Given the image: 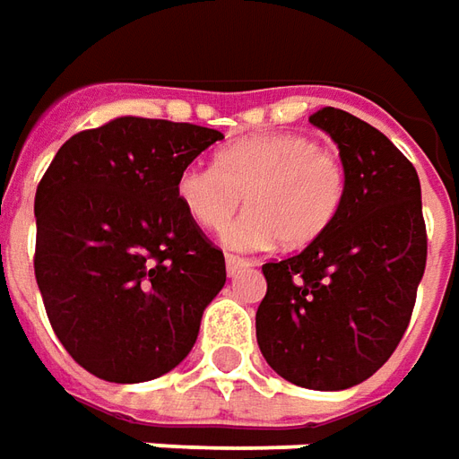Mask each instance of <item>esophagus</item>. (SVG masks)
Here are the masks:
<instances>
[{"mask_svg":"<svg viewBox=\"0 0 459 459\" xmlns=\"http://www.w3.org/2000/svg\"><path fill=\"white\" fill-rule=\"evenodd\" d=\"M253 261L248 258H238V255H226V271H229L230 278H236L238 273H243L246 268H251Z\"/></svg>","mask_w":459,"mask_h":459,"instance_id":"esophagus-1","label":"esophagus"}]
</instances>
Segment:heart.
Returning <instances> with one entry per match:
<instances>
[{
	"mask_svg": "<svg viewBox=\"0 0 459 459\" xmlns=\"http://www.w3.org/2000/svg\"><path fill=\"white\" fill-rule=\"evenodd\" d=\"M348 171L335 152L298 131L248 136L223 146L213 166L188 163L176 178L184 213L204 230H223L236 251H255L281 238L285 248L316 240L341 213Z\"/></svg>",
	"mask_w": 459,
	"mask_h": 459,
	"instance_id": "1",
	"label": "heart"
}]
</instances>
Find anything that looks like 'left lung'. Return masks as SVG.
Returning <instances> with one entry per match:
<instances>
[{
    "mask_svg": "<svg viewBox=\"0 0 459 459\" xmlns=\"http://www.w3.org/2000/svg\"><path fill=\"white\" fill-rule=\"evenodd\" d=\"M348 171L341 213L283 261L263 265L255 338L293 385L345 390L387 363L408 330L428 261L415 166L385 134L342 108L310 117Z\"/></svg>",
    "mask_w": 459,
    "mask_h": 459,
    "instance_id": "1",
    "label": "left lung"
}]
</instances>
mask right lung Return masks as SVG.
Here are the masks:
<instances>
[{
	"mask_svg": "<svg viewBox=\"0 0 459 459\" xmlns=\"http://www.w3.org/2000/svg\"><path fill=\"white\" fill-rule=\"evenodd\" d=\"M223 134L121 117L74 134L34 198V275L56 338L108 383L174 370L226 283V258L184 213L178 171Z\"/></svg>",
	"mask_w": 459,
	"mask_h": 459,
	"instance_id": "obj_1",
	"label": "right lung"
}]
</instances>
